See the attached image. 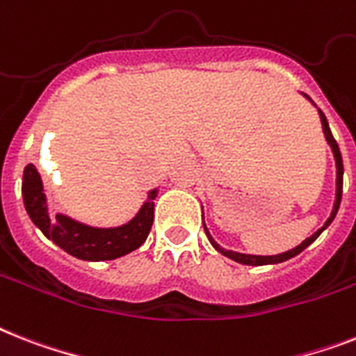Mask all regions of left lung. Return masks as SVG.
<instances>
[{
	"mask_svg": "<svg viewBox=\"0 0 356 356\" xmlns=\"http://www.w3.org/2000/svg\"><path fill=\"white\" fill-rule=\"evenodd\" d=\"M320 118H322V126H323V133H325V138H327V143L331 144V148H333V153H334V159H337V201H334V208H333V213H331V218L327 219V223L323 225L320 230H316V232L311 236V238H307L305 241H303L302 245H298L296 248H293V250H289V252H283V254H278V256H248V254H239V252H232V250H223V248H219V245L213 241L212 238H210V234H208V230L204 228V232H207L208 239H210V243L213 245V247L218 248L219 252L225 254L227 258L234 259V261L238 263H243V265H270V263H282V261H287V259L294 258V256H298L302 250H305V248L309 247V245L313 243L314 239L318 238L320 234L325 230V228L329 227V225L333 223L334 216H337L338 208H340V201H342V181H343V164H342V153H340V148H338L337 140H334L333 133H331V129H329V122L327 118H325V115H323L322 111H320Z\"/></svg>",
	"mask_w": 356,
	"mask_h": 356,
	"instance_id": "1",
	"label": "left lung"
}]
</instances>
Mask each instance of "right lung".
Masks as SVG:
<instances>
[{"instance_id": "1", "label": "right lung", "mask_w": 356, "mask_h": 356, "mask_svg": "<svg viewBox=\"0 0 356 356\" xmlns=\"http://www.w3.org/2000/svg\"><path fill=\"white\" fill-rule=\"evenodd\" d=\"M22 193L29 218L42 230L43 236L53 239L58 247L74 258L104 261L120 258L146 241L153 225V199L157 190L149 192L148 203H144L140 212L128 225L118 228H91L65 216L51 218L47 212L42 179L33 164H27L23 170Z\"/></svg>"}]
</instances>
